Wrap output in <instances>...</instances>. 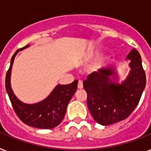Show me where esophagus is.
Segmentation results:
<instances>
[{
    "label": "esophagus",
    "instance_id": "1",
    "mask_svg": "<svg viewBox=\"0 0 151 151\" xmlns=\"http://www.w3.org/2000/svg\"><path fill=\"white\" fill-rule=\"evenodd\" d=\"M78 89H82V88H83V82H82V81H78Z\"/></svg>",
    "mask_w": 151,
    "mask_h": 151
}]
</instances>
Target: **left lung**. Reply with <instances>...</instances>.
Returning a JSON list of instances; mask_svg holds the SVG:
<instances>
[{
  "label": "left lung",
  "instance_id": "obj_1",
  "mask_svg": "<svg viewBox=\"0 0 151 151\" xmlns=\"http://www.w3.org/2000/svg\"><path fill=\"white\" fill-rule=\"evenodd\" d=\"M127 59L130 60V71L121 84L110 79V77L114 80L118 78L113 68L93 72L83 81L88 109L93 118L103 126L128 118L138 106L146 86V73L139 53L133 49Z\"/></svg>",
  "mask_w": 151,
  "mask_h": 151
}]
</instances>
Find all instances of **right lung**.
I'll list each match as a JSON object with an SVG mask.
<instances>
[{
	"label": "right lung",
	"mask_w": 151,
	"mask_h": 151,
	"mask_svg": "<svg viewBox=\"0 0 151 151\" xmlns=\"http://www.w3.org/2000/svg\"><path fill=\"white\" fill-rule=\"evenodd\" d=\"M28 46L17 50L12 57L9 69L5 77L6 91L13 110L24 124L40 129H52L58 127L63 120L68 103L78 88V81L75 80L69 85H58L47 98L37 103L25 104L20 101L11 88V70L17 53Z\"/></svg>",
	"instance_id": "add662e5"
}]
</instances>
